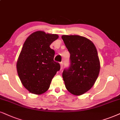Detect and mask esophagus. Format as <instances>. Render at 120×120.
<instances>
[{"instance_id": "obj_1", "label": "esophagus", "mask_w": 120, "mask_h": 120, "mask_svg": "<svg viewBox=\"0 0 120 120\" xmlns=\"http://www.w3.org/2000/svg\"><path fill=\"white\" fill-rule=\"evenodd\" d=\"M60 67H61V70H62L63 68V62H61V63H60Z\"/></svg>"}]
</instances>
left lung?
<instances>
[{
  "label": "left lung",
  "instance_id": "obj_1",
  "mask_svg": "<svg viewBox=\"0 0 120 120\" xmlns=\"http://www.w3.org/2000/svg\"><path fill=\"white\" fill-rule=\"evenodd\" d=\"M62 39L70 54V65L64 70L65 87L73 95L89 91L98 79L100 64L98 51L91 41L79 35H63Z\"/></svg>",
  "mask_w": 120,
  "mask_h": 120
}]
</instances>
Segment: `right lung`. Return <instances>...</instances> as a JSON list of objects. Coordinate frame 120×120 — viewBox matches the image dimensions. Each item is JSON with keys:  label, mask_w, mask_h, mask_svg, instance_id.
<instances>
[{"label": "right lung", "mask_w": 120, "mask_h": 120, "mask_svg": "<svg viewBox=\"0 0 120 120\" xmlns=\"http://www.w3.org/2000/svg\"><path fill=\"white\" fill-rule=\"evenodd\" d=\"M58 38L57 34L38 31L24 42L16 69L22 84L31 93L40 95L46 92L52 78L60 70L59 63L54 61L55 51L50 48Z\"/></svg>", "instance_id": "obj_1"}]
</instances>
